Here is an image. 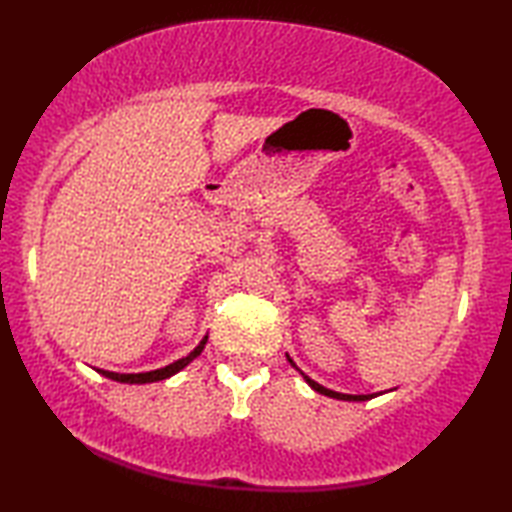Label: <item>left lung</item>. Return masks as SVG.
<instances>
[{"label": "left lung", "instance_id": "left-lung-1", "mask_svg": "<svg viewBox=\"0 0 512 512\" xmlns=\"http://www.w3.org/2000/svg\"><path fill=\"white\" fill-rule=\"evenodd\" d=\"M287 360H289L291 367H294L296 371H300V369L296 367V362L289 358V353H287ZM300 375H302V378H305V382L309 384L311 389L318 391V393H322V395H329V398H336V400H347V402H364V400H371V398H375V395H378V393H369V395H349V393H338V391H331V389H327V387H322V384H318L316 380H311L309 375H305V373H302V371H300Z\"/></svg>", "mask_w": 512, "mask_h": 512}]
</instances>
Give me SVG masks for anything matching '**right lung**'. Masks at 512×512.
I'll return each instance as SVG.
<instances>
[{
  "label": "right lung",
  "instance_id": "add662e5",
  "mask_svg": "<svg viewBox=\"0 0 512 512\" xmlns=\"http://www.w3.org/2000/svg\"><path fill=\"white\" fill-rule=\"evenodd\" d=\"M205 342H207V336L196 344L194 351L187 353L185 358L176 360L172 364H168V367H161V369H154V371H145V373H114V371H103V369H97L101 375H106L108 380H114V382H123V384H148V382H159V380H168L172 378V375L179 373L181 369H185L187 364H190L194 358L201 356V351L205 349Z\"/></svg>",
  "mask_w": 512,
  "mask_h": 512
}]
</instances>
